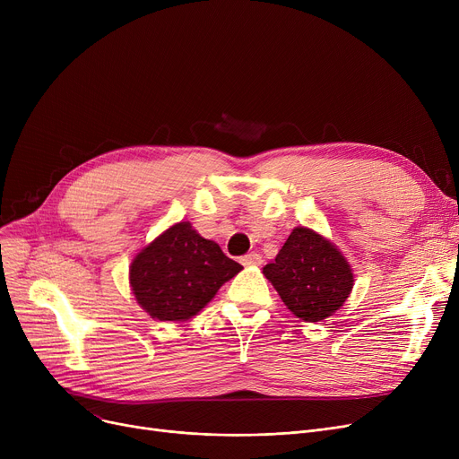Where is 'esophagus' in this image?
<instances>
[{
	"mask_svg": "<svg viewBox=\"0 0 459 459\" xmlns=\"http://www.w3.org/2000/svg\"><path fill=\"white\" fill-rule=\"evenodd\" d=\"M242 264L244 266H260L262 256L258 253H249V255L242 256Z\"/></svg>",
	"mask_w": 459,
	"mask_h": 459,
	"instance_id": "1",
	"label": "esophagus"
}]
</instances>
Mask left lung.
Wrapping results in <instances>:
<instances>
[{
	"label": "left lung",
	"mask_w": 459,
	"mask_h": 459,
	"mask_svg": "<svg viewBox=\"0 0 459 459\" xmlns=\"http://www.w3.org/2000/svg\"><path fill=\"white\" fill-rule=\"evenodd\" d=\"M282 303L303 322L333 316L350 298L351 266L327 238L312 229L296 227L275 262L264 266Z\"/></svg>",
	"instance_id": "left-lung-1"
}]
</instances>
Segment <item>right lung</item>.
I'll use <instances>...</instances> for the list:
<instances>
[{
	"mask_svg": "<svg viewBox=\"0 0 459 459\" xmlns=\"http://www.w3.org/2000/svg\"><path fill=\"white\" fill-rule=\"evenodd\" d=\"M242 266L189 221L143 247L130 266V286L144 312L160 322H184L203 310Z\"/></svg>",
	"mask_w": 459,
	"mask_h": 459,
	"instance_id": "1",
	"label": "right lung"
}]
</instances>
